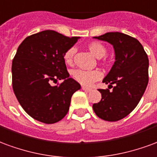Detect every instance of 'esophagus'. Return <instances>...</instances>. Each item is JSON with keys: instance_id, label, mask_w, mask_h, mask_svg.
I'll use <instances>...</instances> for the list:
<instances>
[{"instance_id": "esophagus-1", "label": "esophagus", "mask_w": 157, "mask_h": 157, "mask_svg": "<svg viewBox=\"0 0 157 157\" xmlns=\"http://www.w3.org/2000/svg\"><path fill=\"white\" fill-rule=\"evenodd\" d=\"M82 90H84V91H86V92H90V91L92 90V89H90V88H87V87L83 86V87H82Z\"/></svg>"}]
</instances>
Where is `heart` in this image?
Instances as JSON below:
<instances>
[{
    "mask_svg": "<svg viewBox=\"0 0 157 157\" xmlns=\"http://www.w3.org/2000/svg\"><path fill=\"white\" fill-rule=\"evenodd\" d=\"M88 49L94 57L97 58H104L107 52L105 47L100 42H92L88 44ZM76 49L74 48H68L63 54V60L65 63L67 65H72L74 62V53ZM72 78L75 81H77L82 85H91L93 83L99 80L103 76L102 72L99 69L95 70H82V69H76L72 72Z\"/></svg>",
    "mask_w": 157,
    "mask_h": 157,
    "instance_id": "b5f03b06",
    "label": "heart"
}]
</instances>
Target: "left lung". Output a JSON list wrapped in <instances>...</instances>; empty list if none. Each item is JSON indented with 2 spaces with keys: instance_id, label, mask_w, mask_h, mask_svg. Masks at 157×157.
<instances>
[{
  "instance_id": "8db88e82",
  "label": "left lung",
  "mask_w": 157,
  "mask_h": 157,
  "mask_svg": "<svg viewBox=\"0 0 157 157\" xmlns=\"http://www.w3.org/2000/svg\"><path fill=\"white\" fill-rule=\"evenodd\" d=\"M94 38L110 43L115 49V61L103 79L109 89L99 90L102 99L93 105L96 115L107 121L123 119L136 108L148 84L149 60L140 42L132 36L107 33Z\"/></svg>"
}]
</instances>
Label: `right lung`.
<instances>
[{
    "mask_svg": "<svg viewBox=\"0 0 157 157\" xmlns=\"http://www.w3.org/2000/svg\"><path fill=\"white\" fill-rule=\"evenodd\" d=\"M79 36L68 37L52 30L33 34L23 40L12 60V88L18 102L31 117L53 124L61 121L80 84L69 78L63 54ZM64 80L59 86L51 83Z\"/></svg>",
    "mask_w": 157,
    "mask_h": 157,
    "instance_id": "1",
    "label": "right lung"
}]
</instances>
